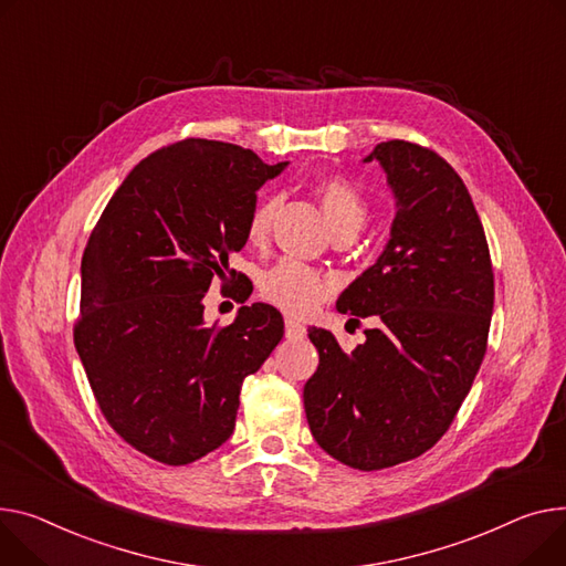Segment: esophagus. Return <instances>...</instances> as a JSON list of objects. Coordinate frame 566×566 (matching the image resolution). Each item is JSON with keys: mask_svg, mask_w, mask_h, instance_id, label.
<instances>
[{"mask_svg": "<svg viewBox=\"0 0 566 566\" xmlns=\"http://www.w3.org/2000/svg\"><path fill=\"white\" fill-rule=\"evenodd\" d=\"M284 334L289 342H303V338L307 336V327L303 323H297L295 318H286L284 321Z\"/></svg>", "mask_w": 566, "mask_h": 566, "instance_id": "obj_1", "label": "esophagus"}]
</instances>
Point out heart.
<instances>
[{
  "instance_id": "heart-1",
  "label": "heart",
  "mask_w": 566,
  "mask_h": 566,
  "mask_svg": "<svg viewBox=\"0 0 566 566\" xmlns=\"http://www.w3.org/2000/svg\"><path fill=\"white\" fill-rule=\"evenodd\" d=\"M312 191L325 213L329 230L336 234H350L364 228L368 220V200L359 186L346 177H321L312 184ZM277 209L275 198H263L254 205L248 218V239L252 243L266 241L271 222ZM261 293L273 305L289 314L305 316L314 312L329 293V280L318 271L297 261H280L261 280Z\"/></svg>"
}]
</instances>
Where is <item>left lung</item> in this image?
I'll list each match as a JSON object with an SVG mask.
<instances>
[{
    "mask_svg": "<svg viewBox=\"0 0 566 566\" xmlns=\"http://www.w3.org/2000/svg\"><path fill=\"white\" fill-rule=\"evenodd\" d=\"M364 161L382 166L396 216L382 254L338 295L336 310L373 316L375 327L353 353L310 327L321 361L303 398L327 455L378 471L423 455L453 423L486 353L494 271L450 164L407 140L375 145Z\"/></svg>",
    "mask_w": 566,
    "mask_h": 566,
    "instance_id": "1",
    "label": "left lung"
}]
</instances>
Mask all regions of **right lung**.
<instances>
[{"mask_svg": "<svg viewBox=\"0 0 566 566\" xmlns=\"http://www.w3.org/2000/svg\"><path fill=\"white\" fill-rule=\"evenodd\" d=\"M284 168L186 138L143 159L95 224L74 348L104 419L147 458L181 467L228 441L243 380L282 342L275 307H241L218 327L202 297L245 245L256 191Z\"/></svg>", "mask_w": 566, "mask_h": 566, "instance_id": "obj_1", "label": "right lung"}]
</instances>
